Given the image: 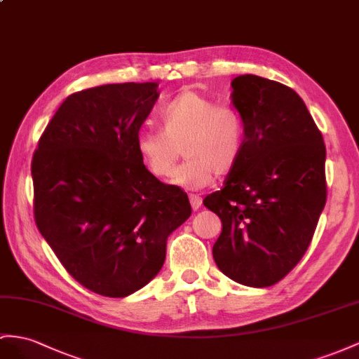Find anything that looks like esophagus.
<instances>
[{"label":"esophagus","instance_id":"esophagus-1","mask_svg":"<svg viewBox=\"0 0 359 359\" xmlns=\"http://www.w3.org/2000/svg\"><path fill=\"white\" fill-rule=\"evenodd\" d=\"M189 203H191V208H192V209L197 210V209L201 206V203H203V200H201L200 196L191 194V196H189Z\"/></svg>","mask_w":359,"mask_h":359}]
</instances>
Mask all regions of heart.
I'll return each instance as SVG.
<instances>
[{
    "label": "heart",
    "instance_id": "heart-1",
    "mask_svg": "<svg viewBox=\"0 0 359 359\" xmlns=\"http://www.w3.org/2000/svg\"><path fill=\"white\" fill-rule=\"evenodd\" d=\"M161 119L162 130L141 128L136 135V150L154 177L171 176L180 148L187 161L171 183L185 189L209 185L215 172H231L241 161L245 127L235 107L187 88L163 107Z\"/></svg>",
    "mask_w": 359,
    "mask_h": 359
}]
</instances>
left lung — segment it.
Returning a JSON list of instances; mask_svg holds the SVG:
<instances>
[{
  "label": "left lung",
  "mask_w": 359,
  "mask_h": 359,
  "mask_svg": "<svg viewBox=\"0 0 359 359\" xmlns=\"http://www.w3.org/2000/svg\"><path fill=\"white\" fill-rule=\"evenodd\" d=\"M245 144L223 189L203 205L223 223L217 267L247 287H271L305 255L326 203V147L303 100L279 81L232 80Z\"/></svg>",
  "instance_id": "1"
}]
</instances>
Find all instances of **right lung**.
Segmentation results:
<instances>
[{"label":"right lung","mask_w":359,"mask_h":359,"mask_svg":"<svg viewBox=\"0 0 359 359\" xmlns=\"http://www.w3.org/2000/svg\"><path fill=\"white\" fill-rule=\"evenodd\" d=\"M158 97L154 81L71 94L33 154L36 226L72 278L106 297L145 287L191 215L187 192L156 179L136 150Z\"/></svg>","instance_id":"right-lung-1"}]
</instances>
